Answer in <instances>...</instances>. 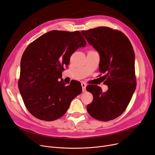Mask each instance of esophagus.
<instances>
[{"mask_svg":"<svg viewBox=\"0 0 155 155\" xmlns=\"http://www.w3.org/2000/svg\"><path fill=\"white\" fill-rule=\"evenodd\" d=\"M81 86H82V89H83V91H86V84L84 83H81Z\"/></svg>","mask_w":155,"mask_h":155,"instance_id":"esophagus-1","label":"esophagus"}]
</instances>
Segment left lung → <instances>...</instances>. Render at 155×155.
Masks as SVG:
<instances>
[{
	"instance_id": "obj_1",
	"label": "left lung",
	"mask_w": 155,
	"mask_h": 155,
	"mask_svg": "<svg viewBox=\"0 0 155 155\" xmlns=\"http://www.w3.org/2000/svg\"><path fill=\"white\" fill-rule=\"evenodd\" d=\"M82 34L100 55L99 71L106 74L108 90L88 85L86 90L93 97L87 111L94 119L109 121L120 116L127 108L136 87L135 54L127 36L108 27H98Z\"/></svg>"
}]
</instances>
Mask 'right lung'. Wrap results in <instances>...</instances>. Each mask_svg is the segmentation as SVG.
<instances>
[{"label": "right lung", "mask_w": 155, "mask_h": 155, "mask_svg": "<svg viewBox=\"0 0 155 155\" xmlns=\"http://www.w3.org/2000/svg\"><path fill=\"white\" fill-rule=\"evenodd\" d=\"M86 45L79 31L53 30L26 48L21 60L18 86L26 107L34 117L45 121L59 119L82 92L81 83L65 86L59 79L71 55Z\"/></svg>", "instance_id": "add662e5"}]
</instances>
